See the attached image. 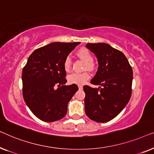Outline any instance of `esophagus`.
Listing matches in <instances>:
<instances>
[{
    "mask_svg": "<svg viewBox=\"0 0 154 154\" xmlns=\"http://www.w3.org/2000/svg\"><path fill=\"white\" fill-rule=\"evenodd\" d=\"M78 87H79V89H80V90L83 88V86H82V85H79V86H78Z\"/></svg>",
    "mask_w": 154,
    "mask_h": 154,
    "instance_id": "obj_1",
    "label": "esophagus"
}]
</instances>
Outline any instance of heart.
Here are the masks:
<instances>
[{
  "label": "heart",
  "instance_id": "obj_1",
  "mask_svg": "<svg viewBox=\"0 0 154 154\" xmlns=\"http://www.w3.org/2000/svg\"><path fill=\"white\" fill-rule=\"evenodd\" d=\"M77 55L86 63V67L88 69L94 68V63H93V56L91 51L86 48H81L77 51ZM71 58L70 56H67L63 63L64 70L66 72L70 71L71 68ZM90 78V75L88 72L78 73L74 72L70 75L68 77V81L71 84H77V85H83L86 83V82Z\"/></svg>",
  "mask_w": 154,
  "mask_h": 154
}]
</instances>
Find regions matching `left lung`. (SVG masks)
Returning a JSON list of instances; mask_svg holds the SVG:
<instances>
[{"label":"left lung","mask_w":154,"mask_h":154,"mask_svg":"<svg viewBox=\"0 0 154 154\" xmlns=\"http://www.w3.org/2000/svg\"><path fill=\"white\" fill-rule=\"evenodd\" d=\"M96 55L98 68L91 83L97 88L84 86L85 112L93 121L107 122L116 117L130 100L133 70L125 56L106 43H87Z\"/></svg>","instance_id":"obj_1"}]
</instances>
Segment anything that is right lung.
I'll list each match as a JSON object with an SVG mask.
<instances>
[{
  "label": "right lung",
  "mask_w": 154,
  "mask_h": 154,
  "mask_svg": "<svg viewBox=\"0 0 154 154\" xmlns=\"http://www.w3.org/2000/svg\"><path fill=\"white\" fill-rule=\"evenodd\" d=\"M79 44L52 42L35 49L29 56L21 76L23 96L39 119L53 122L66 116L68 103L78 87L76 84L65 85L67 80L63 63Z\"/></svg>",
  "instance_id": "right-lung-1"
}]
</instances>
